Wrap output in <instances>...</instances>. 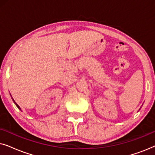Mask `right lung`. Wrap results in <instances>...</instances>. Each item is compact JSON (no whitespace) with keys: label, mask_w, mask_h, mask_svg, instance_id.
I'll use <instances>...</instances> for the list:
<instances>
[{"label":"right lung","mask_w":155,"mask_h":155,"mask_svg":"<svg viewBox=\"0 0 155 155\" xmlns=\"http://www.w3.org/2000/svg\"><path fill=\"white\" fill-rule=\"evenodd\" d=\"M12 100H13V99H12ZM13 101H14V100H13ZM14 102H15V101H14ZM15 105H16V106H17V107H18V109H20V107H19V106H18V104H16V103H15Z\"/></svg>","instance_id":"1"}]
</instances>
